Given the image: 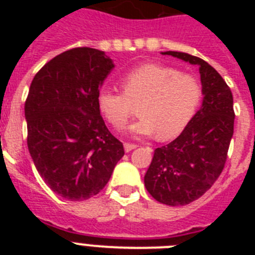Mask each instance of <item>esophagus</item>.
<instances>
[{
  "mask_svg": "<svg viewBox=\"0 0 255 255\" xmlns=\"http://www.w3.org/2000/svg\"><path fill=\"white\" fill-rule=\"evenodd\" d=\"M138 147L136 144H131V143H124V149H125V152H130V150L135 149V148Z\"/></svg>",
  "mask_w": 255,
  "mask_h": 255,
  "instance_id": "1",
  "label": "esophagus"
}]
</instances>
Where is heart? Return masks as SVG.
<instances>
[{
    "instance_id": "obj_1",
    "label": "heart",
    "mask_w": 255,
    "mask_h": 255,
    "mask_svg": "<svg viewBox=\"0 0 255 255\" xmlns=\"http://www.w3.org/2000/svg\"><path fill=\"white\" fill-rule=\"evenodd\" d=\"M123 91L103 88L97 105L107 123L121 130L138 106V121L130 132L136 136L157 134L168 140L184 131L203 100V84L197 76L158 64L132 69L121 78Z\"/></svg>"
}]
</instances>
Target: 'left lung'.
<instances>
[{"label": "left lung", "instance_id": "8db88e82", "mask_svg": "<svg viewBox=\"0 0 255 255\" xmlns=\"http://www.w3.org/2000/svg\"><path fill=\"white\" fill-rule=\"evenodd\" d=\"M162 55L199 67L203 105L175 140L154 150L144 185L159 203L185 206L211 189L224 170L234 134L233 93L222 76L202 58L175 51Z\"/></svg>", "mask_w": 255, "mask_h": 255}]
</instances>
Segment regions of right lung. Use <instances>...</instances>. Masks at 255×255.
<instances>
[{"label": "right lung", "instance_id": "right-lung-1", "mask_svg": "<svg viewBox=\"0 0 255 255\" xmlns=\"http://www.w3.org/2000/svg\"><path fill=\"white\" fill-rule=\"evenodd\" d=\"M112 69L103 51L76 47L49 60L29 88V153L44 182L67 200L98 194L125 154L97 105L100 87Z\"/></svg>", "mask_w": 255, "mask_h": 255}]
</instances>
